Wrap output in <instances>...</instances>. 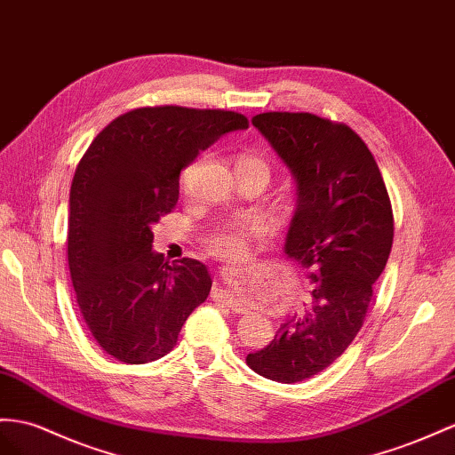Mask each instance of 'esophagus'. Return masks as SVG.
Here are the masks:
<instances>
[{"label": "esophagus", "instance_id": "obj_1", "mask_svg": "<svg viewBox=\"0 0 455 455\" xmlns=\"http://www.w3.org/2000/svg\"><path fill=\"white\" fill-rule=\"evenodd\" d=\"M213 298H220V301H225V304L228 306V307H232V309H240V304L238 301L230 296V292L228 290H223V288H215V292H213Z\"/></svg>", "mask_w": 455, "mask_h": 455}]
</instances>
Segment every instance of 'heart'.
I'll use <instances>...</instances> for the list:
<instances>
[{"instance_id":"b5f03b06","label":"heart","mask_w":455,"mask_h":455,"mask_svg":"<svg viewBox=\"0 0 455 455\" xmlns=\"http://www.w3.org/2000/svg\"><path fill=\"white\" fill-rule=\"evenodd\" d=\"M236 171H246L259 174L267 182L271 180L273 167L269 159L261 154H243L238 159ZM261 230L258 220L242 219V220H228V223L219 225L209 232L207 248L213 255L220 259H238L246 251V242L250 236L258 235Z\"/></svg>"}]
</instances>
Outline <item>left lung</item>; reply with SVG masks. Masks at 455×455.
<instances>
[{
  "mask_svg": "<svg viewBox=\"0 0 455 455\" xmlns=\"http://www.w3.org/2000/svg\"><path fill=\"white\" fill-rule=\"evenodd\" d=\"M251 124L292 172L284 253L309 273L313 290L307 307L246 361L258 375L292 384L327 369L359 332L392 250V205L375 157L349 126L276 111Z\"/></svg>",
  "mask_w": 455,
  "mask_h": 455,
  "instance_id": "left-lung-1",
  "label": "left lung"
}]
</instances>
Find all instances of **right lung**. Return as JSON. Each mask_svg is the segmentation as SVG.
Listing matches in <instances>:
<instances>
[{
	"mask_svg": "<svg viewBox=\"0 0 455 455\" xmlns=\"http://www.w3.org/2000/svg\"><path fill=\"white\" fill-rule=\"evenodd\" d=\"M235 111L177 106L116 116L80 159L68 196V269L76 304L103 352L140 365L167 355L212 290L207 267L169 265L154 227L179 202L184 167L220 136L246 131Z\"/></svg>",
	"mask_w": 455,
	"mask_h": 455,
	"instance_id": "right-lung-1",
	"label": "right lung"
}]
</instances>
